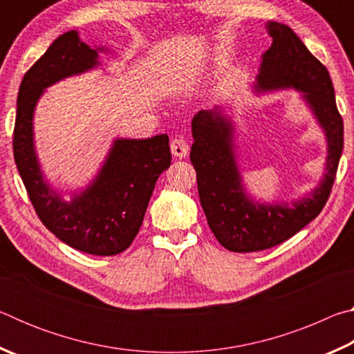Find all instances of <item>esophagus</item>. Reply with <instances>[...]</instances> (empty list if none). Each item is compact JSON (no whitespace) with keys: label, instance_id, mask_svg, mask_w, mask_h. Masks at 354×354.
Returning <instances> with one entry per match:
<instances>
[{"label":"esophagus","instance_id":"34e87169","mask_svg":"<svg viewBox=\"0 0 354 354\" xmlns=\"http://www.w3.org/2000/svg\"><path fill=\"white\" fill-rule=\"evenodd\" d=\"M170 148H171V154L179 159L185 158L189 153V143L185 142L183 137H176V139H173L170 143Z\"/></svg>","mask_w":354,"mask_h":354}]
</instances>
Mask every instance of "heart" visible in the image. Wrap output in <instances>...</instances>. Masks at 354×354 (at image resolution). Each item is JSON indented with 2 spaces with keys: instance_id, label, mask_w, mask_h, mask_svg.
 <instances>
[{
  "instance_id": "obj_1",
  "label": "heart",
  "mask_w": 354,
  "mask_h": 354,
  "mask_svg": "<svg viewBox=\"0 0 354 354\" xmlns=\"http://www.w3.org/2000/svg\"><path fill=\"white\" fill-rule=\"evenodd\" d=\"M169 88L170 91H176V87H173V86H169Z\"/></svg>"
}]
</instances>
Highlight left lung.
<instances>
[{"mask_svg":"<svg viewBox=\"0 0 354 354\" xmlns=\"http://www.w3.org/2000/svg\"><path fill=\"white\" fill-rule=\"evenodd\" d=\"M272 45L261 59L256 93L293 88L301 93L326 137L325 175L317 187L287 203H261L247 194L236 159L234 122L223 106L192 118L190 160L196 170L201 207L217 241L234 253L272 248L303 230L326 205L344 149V122L325 65L310 55L292 29L268 21Z\"/></svg>","mask_w":354,"mask_h":354,"instance_id":"1","label":"left lung"}]
</instances>
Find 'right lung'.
<instances>
[{"label":"right lung","mask_w":354,"mask_h":354,"mask_svg":"<svg viewBox=\"0 0 354 354\" xmlns=\"http://www.w3.org/2000/svg\"><path fill=\"white\" fill-rule=\"evenodd\" d=\"M100 51L107 48H91L73 29L26 71L17 98L14 158L35 212L59 241L82 253L113 256L133 243L156 181L171 164L169 136L117 137L97 176L70 201L45 179L34 145V112L46 87L97 68Z\"/></svg>","instance_id":"1"}]
</instances>
